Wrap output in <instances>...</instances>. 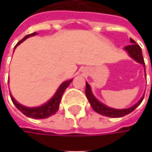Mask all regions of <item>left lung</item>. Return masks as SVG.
Instances as JSON below:
<instances>
[{
    "label": "left lung",
    "mask_w": 152,
    "mask_h": 152,
    "mask_svg": "<svg viewBox=\"0 0 152 152\" xmlns=\"http://www.w3.org/2000/svg\"><path fill=\"white\" fill-rule=\"evenodd\" d=\"M130 43H131L130 45H127L124 47V50L128 52L129 56L132 57L134 61L143 65L144 71L145 73V61H144L143 56H142L141 48L131 38H130ZM85 95H86L87 99L89 100V102H90L92 108L94 109L95 112H96L97 113L106 116V117H109V118H121V117H124L125 115L129 114L137 107L143 101L145 94L143 95V96L139 100L137 103H135L134 106H132L130 107L124 108V109H115V108L109 107L105 104L102 103L100 101H98L95 97V96L93 95L92 91H91V87L87 82H86V88H85Z\"/></svg>",
    "instance_id": "obj_1"
}]
</instances>
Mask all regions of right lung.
<instances>
[{"label":"right lung","mask_w":152,"mask_h":152,"mask_svg":"<svg viewBox=\"0 0 152 152\" xmlns=\"http://www.w3.org/2000/svg\"><path fill=\"white\" fill-rule=\"evenodd\" d=\"M37 34L38 33L34 32L30 34L26 35L24 38L22 39L20 41L15 45L14 50L18 45H20L22 42H23L26 39L29 38L31 36H34ZM72 81H73V79H69V80L64 81L63 83H61V85L58 87L57 91H56L54 96L51 97L48 102H46L45 104L39 106V107H28L23 106V105L19 104L18 102L15 100L11 93H10V96H11V99H12L13 104L15 105V107L18 108L21 113H23L24 114L25 116L28 117V118H36V119L47 118H49L50 116L54 115L57 112V110L59 109V105H60V102H61V96H62V95H63L65 90L68 87V85H70V83Z\"/></svg>","instance_id":"1"}]
</instances>
